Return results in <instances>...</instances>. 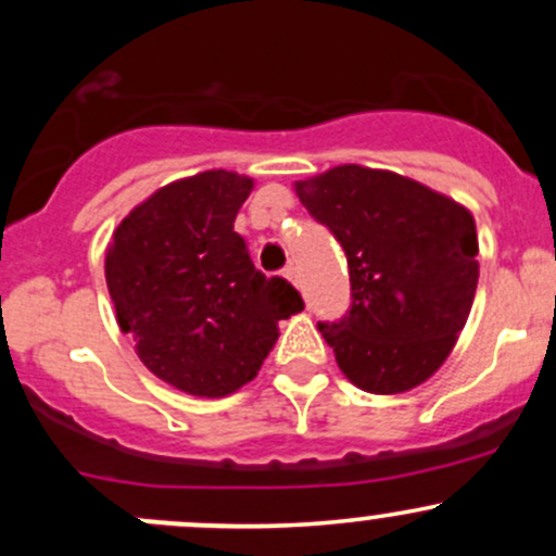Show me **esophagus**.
<instances>
[{
  "mask_svg": "<svg viewBox=\"0 0 556 556\" xmlns=\"http://www.w3.org/2000/svg\"><path fill=\"white\" fill-rule=\"evenodd\" d=\"M285 277H288L290 282H293L295 288H299V268H295V266H288V268H285Z\"/></svg>",
  "mask_w": 556,
  "mask_h": 556,
  "instance_id": "1",
  "label": "esophagus"
}]
</instances>
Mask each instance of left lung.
<instances>
[{
  "mask_svg": "<svg viewBox=\"0 0 556 556\" xmlns=\"http://www.w3.org/2000/svg\"><path fill=\"white\" fill-rule=\"evenodd\" d=\"M295 193L346 252L350 312L317 325L344 377L374 395L433 377L473 306V215L417 179L357 164L299 179Z\"/></svg>",
  "mask_w": 556,
  "mask_h": 556,
  "instance_id": "left-lung-1",
  "label": "left lung"
}]
</instances>
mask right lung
Wrapping results in <instances>:
<instances>
[{"label":"right lung","mask_w":556,"mask_h":556,"mask_svg":"<svg viewBox=\"0 0 556 556\" xmlns=\"http://www.w3.org/2000/svg\"><path fill=\"white\" fill-rule=\"evenodd\" d=\"M252 190L244 174L177 179L134 206L106 247L104 277L117 325L166 384L223 397L252 382L279 339V319L304 309L282 277H266L233 231Z\"/></svg>","instance_id":"right-lung-1"}]
</instances>
